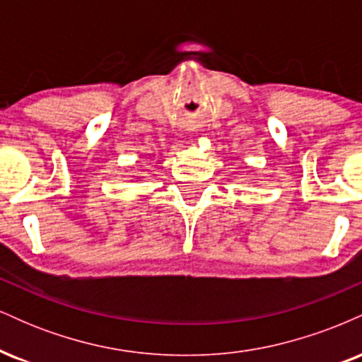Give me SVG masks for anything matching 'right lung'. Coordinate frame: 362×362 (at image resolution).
<instances>
[{
  "mask_svg": "<svg viewBox=\"0 0 362 362\" xmlns=\"http://www.w3.org/2000/svg\"><path fill=\"white\" fill-rule=\"evenodd\" d=\"M132 178H136V180H143V177H132Z\"/></svg>",
  "mask_w": 362,
  "mask_h": 362,
  "instance_id": "obj_1",
  "label": "right lung"
}]
</instances>
